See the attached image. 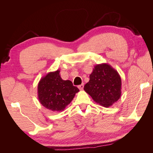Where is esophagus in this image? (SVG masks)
Wrapping results in <instances>:
<instances>
[{"mask_svg":"<svg viewBox=\"0 0 153 153\" xmlns=\"http://www.w3.org/2000/svg\"><path fill=\"white\" fill-rule=\"evenodd\" d=\"M84 84H81V85H78V87L79 88L80 90H82L83 89H84Z\"/></svg>","mask_w":153,"mask_h":153,"instance_id":"obj_1","label":"esophagus"}]
</instances>
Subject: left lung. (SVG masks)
I'll return each mask as SVG.
<instances>
[{"mask_svg": "<svg viewBox=\"0 0 153 153\" xmlns=\"http://www.w3.org/2000/svg\"><path fill=\"white\" fill-rule=\"evenodd\" d=\"M84 91L96 103L104 107L112 106L121 95V78L119 73L108 64L94 66Z\"/></svg>", "mask_w": 153, "mask_h": 153, "instance_id": "8db88e82", "label": "left lung"}]
</instances>
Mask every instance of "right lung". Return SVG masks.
Listing matches in <instances>:
<instances>
[{"label": "right lung", "mask_w": 153, "mask_h": 153, "mask_svg": "<svg viewBox=\"0 0 153 153\" xmlns=\"http://www.w3.org/2000/svg\"><path fill=\"white\" fill-rule=\"evenodd\" d=\"M60 70L48 73L41 78L38 85L40 103L53 112H62L71 102L79 89L70 80H63Z\"/></svg>", "instance_id": "right-lung-1"}]
</instances>
